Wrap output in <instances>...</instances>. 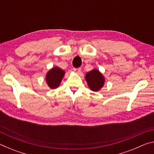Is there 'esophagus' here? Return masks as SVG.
I'll return each mask as SVG.
<instances>
[{"label": "esophagus", "mask_w": 154, "mask_h": 154, "mask_svg": "<svg viewBox=\"0 0 154 154\" xmlns=\"http://www.w3.org/2000/svg\"><path fill=\"white\" fill-rule=\"evenodd\" d=\"M73 70L75 72H77L78 74H79L81 72V68H74Z\"/></svg>", "instance_id": "1"}]
</instances>
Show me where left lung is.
<instances>
[{
  "label": "left lung",
  "mask_w": 154,
  "mask_h": 154,
  "mask_svg": "<svg viewBox=\"0 0 154 154\" xmlns=\"http://www.w3.org/2000/svg\"><path fill=\"white\" fill-rule=\"evenodd\" d=\"M85 80L90 89L97 92L103 88L105 83V77L97 69H93L85 75Z\"/></svg>",
  "instance_id": "1"
}]
</instances>
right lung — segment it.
<instances>
[{
	"mask_svg": "<svg viewBox=\"0 0 154 154\" xmlns=\"http://www.w3.org/2000/svg\"><path fill=\"white\" fill-rule=\"evenodd\" d=\"M65 74V72L56 66L49 70L46 75L45 79L48 86L51 89H55L58 88L62 82V78Z\"/></svg>",
	"mask_w": 154,
	"mask_h": 154,
	"instance_id": "add662e5",
	"label": "right lung"
}]
</instances>
